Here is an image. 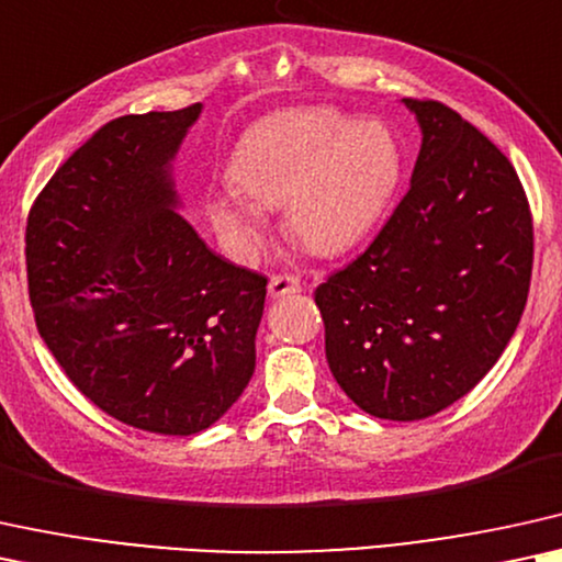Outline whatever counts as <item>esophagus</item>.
<instances>
[{
    "label": "esophagus",
    "mask_w": 562,
    "mask_h": 562,
    "mask_svg": "<svg viewBox=\"0 0 562 562\" xmlns=\"http://www.w3.org/2000/svg\"><path fill=\"white\" fill-rule=\"evenodd\" d=\"M301 280H297L295 274H274L272 280H269V295L272 297H282V295H293V293H301Z\"/></svg>",
    "instance_id": "1"
}]
</instances>
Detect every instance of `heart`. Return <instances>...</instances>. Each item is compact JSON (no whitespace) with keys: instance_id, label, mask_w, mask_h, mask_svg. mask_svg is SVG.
Returning a JSON list of instances; mask_svg holds the SVG:
<instances>
[{"instance_id":"obj_1","label":"heart","mask_w":562,"mask_h":562,"mask_svg":"<svg viewBox=\"0 0 562 562\" xmlns=\"http://www.w3.org/2000/svg\"><path fill=\"white\" fill-rule=\"evenodd\" d=\"M402 176V147L383 122L326 105L290 109L246 132L231 160L236 189L210 191L204 215L238 257L259 246L265 210L282 207L288 238L337 257L379 223Z\"/></svg>"}]
</instances>
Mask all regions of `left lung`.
<instances>
[{
	"label": "left lung",
	"mask_w": 562,
	"mask_h": 562,
	"mask_svg": "<svg viewBox=\"0 0 562 562\" xmlns=\"http://www.w3.org/2000/svg\"><path fill=\"white\" fill-rule=\"evenodd\" d=\"M423 130L412 183L373 244L316 288L326 360L381 420H423L470 394L527 305L535 228L514 166L438 101L404 98Z\"/></svg>",
	"instance_id": "8db88e82"
}]
</instances>
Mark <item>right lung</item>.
<instances>
[{"mask_svg":"<svg viewBox=\"0 0 562 562\" xmlns=\"http://www.w3.org/2000/svg\"><path fill=\"white\" fill-rule=\"evenodd\" d=\"M202 105L103 124L35 196L27 295L61 371L105 415L160 436L210 428L257 366L267 277L183 220L170 160Z\"/></svg>","mask_w":562,"mask_h":562,"instance_id":"right-lung-1","label":"right lung"}]
</instances>
